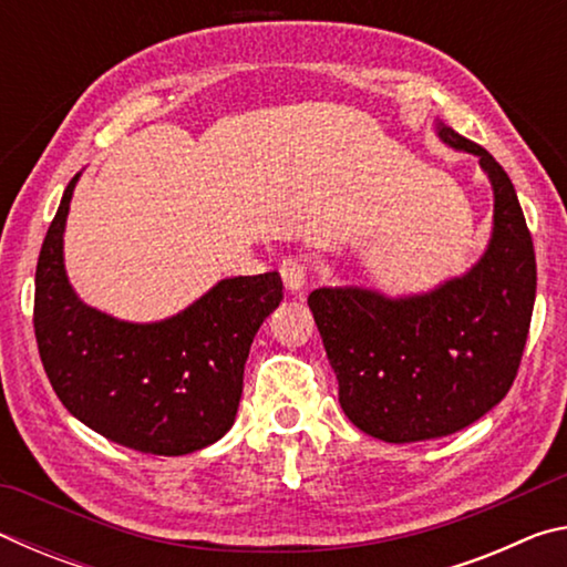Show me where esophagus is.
<instances>
[{
  "instance_id": "obj_1",
  "label": "esophagus",
  "mask_w": 567,
  "mask_h": 567,
  "mask_svg": "<svg viewBox=\"0 0 567 567\" xmlns=\"http://www.w3.org/2000/svg\"><path fill=\"white\" fill-rule=\"evenodd\" d=\"M280 275H282V282L287 290H302L305 282H307V267L300 260V257H285L280 262Z\"/></svg>"
}]
</instances>
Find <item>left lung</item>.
I'll return each instance as SVG.
<instances>
[{
    "mask_svg": "<svg viewBox=\"0 0 567 567\" xmlns=\"http://www.w3.org/2000/svg\"><path fill=\"white\" fill-rule=\"evenodd\" d=\"M437 137L491 177L493 237L480 262L427 295L320 287L307 297L344 415L385 443L453 435L493 410L517 375L533 318L535 249L511 177L443 122Z\"/></svg>",
    "mask_w": 567,
    "mask_h": 567,
    "instance_id": "left-lung-1",
    "label": "left lung"
}]
</instances>
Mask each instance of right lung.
Segmentation results:
<instances>
[{"label":"right lung","instance_id":"obj_1","mask_svg":"<svg viewBox=\"0 0 567 567\" xmlns=\"http://www.w3.org/2000/svg\"><path fill=\"white\" fill-rule=\"evenodd\" d=\"M66 185L34 277V334L47 378L72 415L112 443L187 455L233 427L257 330L282 300L277 272L229 277L162 322L114 320L74 295L62 235Z\"/></svg>","mask_w":567,"mask_h":567}]
</instances>
